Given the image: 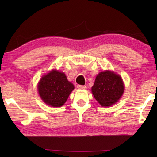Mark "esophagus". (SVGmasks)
Listing matches in <instances>:
<instances>
[{
  "instance_id": "esophagus-1",
  "label": "esophagus",
  "mask_w": 157,
  "mask_h": 157,
  "mask_svg": "<svg viewBox=\"0 0 157 157\" xmlns=\"http://www.w3.org/2000/svg\"><path fill=\"white\" fill-rule=\"evenodd\" d=\"M78 88L79 89H86V86H85V85H78Z\"/></svg>"
}]
</instances>
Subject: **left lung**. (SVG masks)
Returning a JSON list of instances; mask_svg holds the SVG:
<instances>
[{"instance_id": "left-lung-1", "label": "left lung", "mask_w": 157, "mask_h": 157, "mask_svg": "<svg viewBox=\"0 0 157 157\" xmlns=\"http://www.w3.org/2000/svg\"><path fill=\"white\" fill-rule=\"evenodd\" d=\"M124 90L121 77L113 71L100 72L95 78L91 91L102 107H110L120 100Z\"/></svg>"}]
</instances>
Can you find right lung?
Segmentation results:
<instances>
[{"instance_id":"obj_1","label":"right lung","mask_w":157,"mask_h":157,"mask_svg":"<svg viewBox=\"0 0 157 157\" xmlns=\"http://www.w3.org/2000/svg\"><path fill=\"white\" fill-rule=\"evenodd\" d=\"M74 88V85L68 80L64 73L57 70H52L42 76L37 86L42 100L52 107L64 105Z\"/></svg>"}]
</instances>
